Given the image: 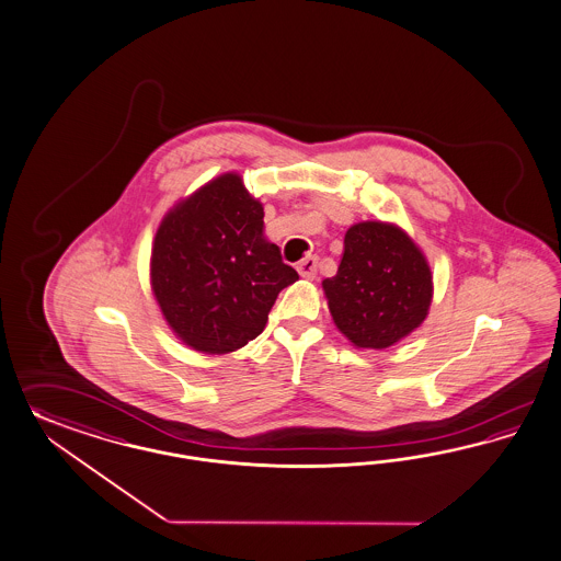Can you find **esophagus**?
Returning a JSON list of instances; mask_svg holds the SVG:
<instances>
[{"label": "esophagus", "mask_w": 561, "mask_h": 561, "mask_svg": "<svg viewBox=\"0 0 561 561\" xmlns=\"http://www.w3.org/2000/svg\"><path fill=\"white\" fill-rule=\"evenodd\" d=\"M296 270L298 273L302 275V277H307V279H312L314 277V273H317V256H305L298 265H296Z\"/></svg>", "instance_id": "esophagus-1"}]
</instances>
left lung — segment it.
<instances>
[{
	"mask_svg": "<svg viewBox=\"0 0 561 561\" xmlns=\"http://www.w3.org/2000/svg\"><path fill=\"white\" fill-rule=\"evenodd\" d=\"M329 312L356 348L383 350L423 325L433 273L400 226L360 221L348 228L337 273L323 279Z\"/></svg>",
	"mask_w": 561,
	"mask_h": 561,
	"instance_id": "8db88e82",
	"label": "left lung"
}]
</instances>
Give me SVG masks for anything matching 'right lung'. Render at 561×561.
I'll use <instances>...</instances> for the list:
<instances>
[{"mask_svg":"<svg viewBox=\"0 0 561 561\" xmlns=\"http://www.w3.org/2000/svg\"><path fill=\"white\" fill-rule=\"evenodd\" d=\"M263 205L236 172L178 201L151 249V290L175 337L203 354L247 346L298 279L263 233Z\"/></svg>","mask_w":561,"mask_h":561,"instance_id":"1","label":"right lung"}]
</instances>
